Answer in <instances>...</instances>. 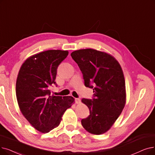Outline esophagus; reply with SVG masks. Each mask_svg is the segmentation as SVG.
Listing matches in <instances>:
<instances>
[{"label":"esophagus","instance_id":"34e87169","mask_svg":"<svg viewBox=\"0 0 155 155\" xmlns=\"http://www.w3.org/2000/svg\"><path fill=\"white\" fill-rule=\"evenodd\" d=\"M75 103H76L77 104L80 103V99H78V98H75Z\"/></svg>","mask_w":155,"mask_h":155}]
</instances>
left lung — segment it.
I'll list each match as a JSON object with an SVG mask.
<instances>
[{"label": "left lung", "instance_id": "obj_1", "mask_svg": "<svg viewBox=\"0 0 155 155\" xmlns=\"http://www.w3.org/2000/svg\"><path fill=\"white\" fill-rule=\"evenodd\" d=\"M71 56L83 74L85 87L93 89L94 93L92 99H82L90 111L82 125L91 134H103L115 122L125 104L122 69L113 56L95 49L75 51Z\"/></svg>", "mask_w": 155, "mask_h": 155}]
</instances>
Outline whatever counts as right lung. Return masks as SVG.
<instances>
[{
    "label": "right lung",
    "instance_id": "right-lung-1",
    "mask_svg": "<svg viewBox=\"0 0 155 155\" xmlns=\"http://www.w3.org/2000/svg\"><path fill=\"white\" fill-rule=\"evenodd\" d=\"M68 55V51L49 50L26 59L18 73L16 85L18 103L23 115L35 129L48 133L61 122L65 111L75 99L55 96L51 87L59 64Z\"/></svg>",
    "mask_w": 155,
    "mask_h": 155
}]
</instances>
